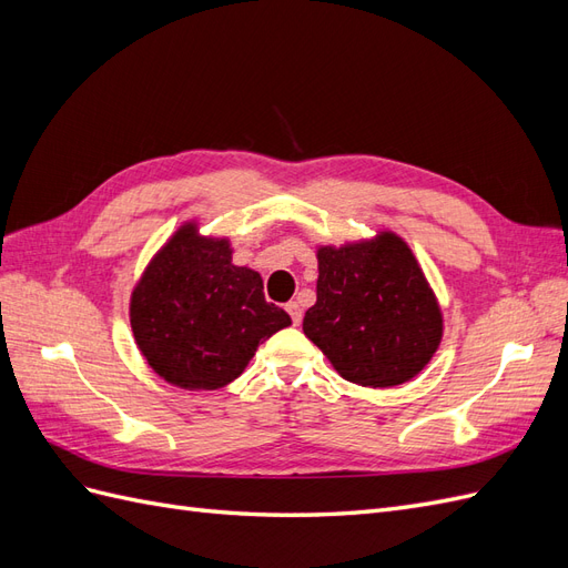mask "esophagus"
<instances>
[{
  "instance_id": "1",
  "label": "esophagus",
  "mask_w": 568,
  "mask_h": 568,
  "mask_svg": "<svg viewBox=\"0 0 568 568\" xmlns=\"http://www.w3.org/2000/svg\"><path fill=\"white\" fill-rule=\"evenodd\" d=\"M286 313L291 315V320H294V324H301V320H303V311H301V305H298L296 301L286 303Z\"/></svg>"
}]
</instances>
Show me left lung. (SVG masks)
Returning a JSON list of instances; mask_svg holds the SVG:
<instances>
[{"label":"left lung","mask_w":568,"mask_h":568,"mask_svg":"<svg viewBox=\"0 0 568 568\" xmlns=\"http://www.w3.org/2000/svg\"><path fill=\"white\" fill-rule=\"evenodd\" d=\"M317 303L303 334L346 382L388 388L417 376L440 346L443 313L398 234L317 248Z\"/></svg>","instance_id":"left-lung-1"}]
</instances>
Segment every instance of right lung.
<instances>
[{
	"label": "right lung",
	"mask_w": 568,
	"mask_h": 568,
	"mask_svg": "<svg viewBox=\"0 0 568 568\" xmlns=\"http://www.w3.org/2000/svg\"><path fill=\"white\" fill-rule=\"evenodd\" d=\"M130 324L136 348L168 384L215 390L291 317L265 301L261 274L232 263L230 239L201 236L186 222L136 282Z\"/></svg>",
	"instance_id": "1"
}]
</instances>
